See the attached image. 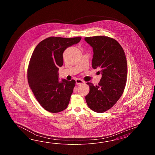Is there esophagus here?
<instances>
[{
  "mask_svg": "<svg viewBox=\"0 0 155 155\" xmlns=\"http://www.w3.org/2000/svg\"><path fill=\"white\" fill-rule=\"evenodd\" d=\"M84 82H85V81L81 79H78L76 80V83L77 84H82Z\"/></svg>",
  "mask_w": 155,
  "mask_h": 155,
  "instance_id": "obj_1",
  "label": "esophagus"
}]
</instances>
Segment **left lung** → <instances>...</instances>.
Returning <instances> with one entry per match:
<instances>
[{"label": "left lung", "mask_w": 155, "mask_h": 155, "mask_svg": "<svg viewBox=\"0 0 155 155\" xmlns=\"http://www.w3.org/2000/svg\"><path fill=\"white\" fill-rule=\"evenodd\" d=\"M85 40L93 48L92 68H99L102 74L97 85L86 83L90 91L86 101L92 111L102 113L111 109L124 91L127 75L125 54L120 44L108 36L86 37Z\"/></svg>", "instance_id": "8db88e82"}]
</instances>
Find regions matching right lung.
<instances>
[{
  "mask_svg": "<svg viewBox=\"0 0 155 155\" xmlns=\"http://www.w3.org/2000/svg\"><path fill=\"white\" fill-rule=\"evenodd\" d=\"M81 39L51 36L40 42L33 51L28 68V83L40 105L49 112H61L69 105L76 82L65 79L59 82V67L63 66L64 50Z\"/></svg>",
  "mask_w": 155,
  "mask_h": 155,
  "instance_id": "1",
  "label": "right lung"
}]
</instances>
